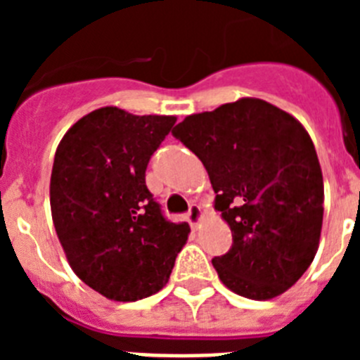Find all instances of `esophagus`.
<instances>
[{
    "label": "esophagus",
    "mask_w": 360,
    "mask_h": 360,
    "mask_svg": "<svg viewBox=\"0 0 360 360\" xmlns=\"http://www.w3.org/2000/svg\"><path fill=\"white\" fill-rule=\"evenodd\" d=\"M203 214H202V209H200V205H196V203H193L189 207V212H187V219H189V224L193 225V227H196V225L202 221Z\"/></svg>",
    "instance_id": "obj_1"
}]
</instances>
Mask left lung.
Wrapping results in <instances>:
<instances>
[{
    "instance_id": "8db88e82",
    "label": "left lung",
    "mask_w": 360,
    "mask_h": 360,
    "mask_svg": "<svg viewBox=\"0 0 360 360\" xmlns=\"http://www.w3.org/2000/svg\"><path fill=\"white\" fill-rule=\"evenodd\" d=\"M173 135L202 160L231 227V250L212 259L221 283L256 301L287 292L314 262L323 227V173L303 124L243 97L186 117Z\"/></svg>"
}]
</instances>
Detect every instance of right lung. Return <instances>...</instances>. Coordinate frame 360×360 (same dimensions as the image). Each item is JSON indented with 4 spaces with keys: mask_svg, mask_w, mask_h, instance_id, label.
<instances>
[{
    "mask_svg": "<svg viewBox=\"0 0 360 360\" xmlns=\"http://www.w3.org/2000/svg\"><path fill=\"white\" fill-rule=\"evenodd\" d=\"M176 122L117 106L65 133L53 158V227L79 279L111 301H139L169 281L189 225L165 219L146 187L149 158Z\"/></svg>",
    "mask_w": 360,
    "mask_h": 360,
    "instance_id": "right-lung-1",
    "label": "right lung"
}]
</instances>
